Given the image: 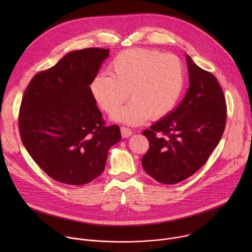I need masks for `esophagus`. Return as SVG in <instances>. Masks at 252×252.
Here are the masks:
<instances>
[{"mask_svg": "<svg viewBox=\"0 0 252 252\" xmlns=\"http://www.w3.org/2000/svg\"><path fill=\"white\" fill-rule=\"evenodd\" d=\"M121 132H122V136L125 137V138L128 137V136H130L132 134L131 129H129L128 127H126V126H122L121 127Z\"/></svg>", "mask_w": 252, "mask_h": 252, "instance_id": "34e87169", "label": "esophagus"}]
</instances>
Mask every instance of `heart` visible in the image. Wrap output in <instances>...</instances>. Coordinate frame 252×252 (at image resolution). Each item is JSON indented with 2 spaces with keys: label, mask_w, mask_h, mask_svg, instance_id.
<instances>
[{
  "label": "heart",
  "mask_w": 252,
  "mask_h": 252,
  "mask_svg": "<svg viewBox=\"0 0 252 252\" xmlns=\"http://www.w3.org/2000/svg\"><path fill=\"white\" fill-rule=\"evenodd\" d=\"M110 75L98 74L92 82V94L100 109L114 114L129 97L131 101L114 119L130 126L168 115L185 86V70L179 59L148 49L120 53L109 66Z\"/></svg>",
  "instance_id": "1"
}]
</instances>
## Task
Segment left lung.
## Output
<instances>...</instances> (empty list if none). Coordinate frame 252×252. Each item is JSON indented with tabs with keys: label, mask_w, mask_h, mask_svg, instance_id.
I'll use <instances>...</instances> for the list:
<instances>
[{
	"label": "left lung",
	"mask_w": 252,
	"mask_h": 252,
	"mask_svg": "<svg viewBox=\"0 0 252 252\" xmlns=\"http://www.w3.org/2000/svg\"><path fill=\"white\" fill-rule=\"evenodd\" d=\"M189 88L175 110L145 129L150 142L141 164L146 172L164 185L181 183L208 159L223 134L226 101L211 73L187 56Z\"/></svg>",
	"instance_id": "obj_1"
}]
</instances>
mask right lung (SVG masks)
<instances>
[{"mask_svg": "<svg viewBox=\"0 0 252 252\" xmlns=\"http://www.w3.org/2000/svg\"><path fill=\"white\" fill-rule=\"evenodd\" d=\"M110 50L89 48L66 54L34 75L22 98L19 130L23 145L55 181L83 186L104 169L107 153L122 138L105 126L90 85Z\"/></svg>", "mask_w": 252, "mask_h": 252, "instance_id": "1", "label": "right lung"}]
</instances>
